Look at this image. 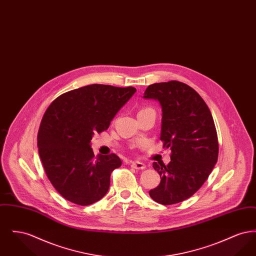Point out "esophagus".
<instances>
[{
	"instance_id": "obj_1",
	"label": "esophagus",
	"mask_w": 256,
	"mask_h": 256,
	"mask_svg": "<svg viewBox=\"0 0 256 256\" xmlns=\"http://www.w3.org/2000/svg\"><path fill=\"white\" fill-rule=\"evenodd\" d=\"M130 166H132V168L136 169V170H144V169H146V165L144 163H142V162H139V161L132 162Z\"/></svg>"
}]
</instances>
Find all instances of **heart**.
Wrapping results in <instances>:
<instances>
[{"label": "heart", "instance_id": "obj_1", "mask_svg": "<svg viewBox=\"0 0 256 256\" xmlns=\"http://www.w3.org/2000/svg\"><path fill=\"white\" fill-rule=\"evenodd\" d=\"M145 110H148V108H145Z\"/></svg>", "mask_w": 256, "mask_h": 256}]
</instances>
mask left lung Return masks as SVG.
<instances>
[{
    "mask_svg": "<svg viewBox=\"0 0 256 256\" xmlns=\"http://www.w3.org/2000/svg\"><path fill=\"white\" fill-rule=\"evenodd\" d=\"M143 98L158 102L160 140L172 150L167 166L152 164L161 182L150 196L163 206L180 202L202 186L217 163L219 145L213 117L202 98L176 80L148 86Z\"/></svg>",
    "mask_w": 256,
    "mask_h": 256,
    "instance_id": "left-lung-1",
    "label": "left lung"
}]
</instances>
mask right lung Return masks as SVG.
<instances>
[{
	"instance_id": "obj_1",
	"label": "right lung",
	"mask_w": 256,
	"mask_h": 256,
	"mask_svg": "<svg viewBox=\"0 0 256 256\" xmlns=\"http://www.w3.org/2000/svg\"><path fill=\"white\" fill-rule=\"evenodd\" d=\"M134 87L84 86L56 98L40 124L37 146L47 176L67 200L89 206L110 189V174L122 161L116 154L94 156L91 140L110 128Z\"/></svg>"
}]
</instances>
